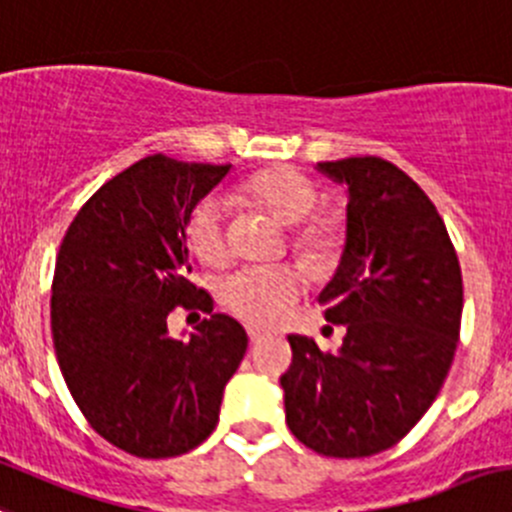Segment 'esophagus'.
I'll list each match as a JSON object with an SVG mask.
<instances>
[{"mask_svg": "<svg viewBox=\"0 0 512 512\" xmlns=\"http://www.w3.org/2000/svg\"><path fill=\"white\" fill-rule=\"evenodd\" d=\"M247 335H250V342H257L262 337L260 327H247Z\"/></svg>", "mask_w": 512, "mask_h": 512, "instance_id": "esophagus-1", "label": "esophagus"}]
</instances>
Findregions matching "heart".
I'll list each match as a JSON object with an SVG mask.
<instances>
[{"label": "heart", "mask_w": 512, "mask_h": 512, "mask_svg": "<svg viewBox=\"0 0 512 512\" xmlns=\"http://www.w3.org/2000/svg\"><path fill=\"white\" fill-rule=\"evenodd\" d=\"M232 200L262 207L282 225L295 227L292 242L300 252L317 255L335 245L337 217L332 212H315L320 192L292 167L257 172L232 190ZM187 242L202 265L217 267L230 260V205L225 197H205L192 210L187 220ZM300 292V272L290 267H250L227 277L222 300L245 322L267 327L285 315Z\"/></svg>", "instance_id": "obj_1"}]
</instances>
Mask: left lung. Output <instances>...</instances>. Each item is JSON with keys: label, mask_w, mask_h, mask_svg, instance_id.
Returning a JSON list of instances; mask_svg holds the SVG:
<instances>
[{"label": "left lung", "mask_w": 512, "mask_h": 512, "mask_svg": "<svg viewBox=\"0 0 512 512\" xmlns=\"http://www.w3.org/2000/svg\"><path fill=\"white\" fill-rule=\"evenodd\" d=\"M347 185V235L320 292L325 320L345 325L337 352L290 335L280 377L287 428L327 458L393 448L438 398L463 317V275L430 197L382 157L317 162Z\"/></svg>", "instance_id": "obj_1"}]
</instances>
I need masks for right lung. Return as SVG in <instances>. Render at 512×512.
<instances>
[{
  "instance_id": "obj_1",
  "label": "right lung",
  "mask_w": 512,
  "mask_h": 512,
  "mask_svg": "<svg viewBox=\"0 0 512 512\" xmlns=\"http://www.w3.org/2000/svg\"><path fill=\"white\" fill-rule=\"evenodd\" d=\"M230 167L145 157L84 202L59 245V370L87 423L137 458H175L210 438L245 357V327L222 312L190 340L167 332L177 305L212 312L210 295L190 282L187 220Z\"/></svg>"
}]
</instances>
